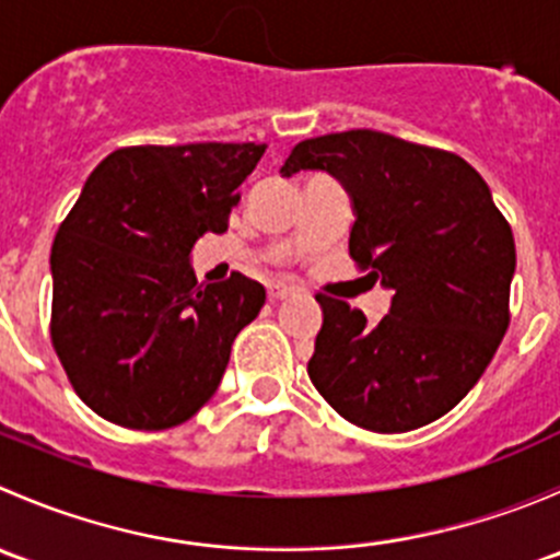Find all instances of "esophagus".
Returning <instances> with one entry per match:
<instances>
[{"label":"esophagus","instance_id":"obj_1","mask_svg":"<svg viewBox=\"0 0 560 560\" xmlns=\"http://www.w3.org/2000/svg\"><path fill=\"white\" fill-rule=\"evenodd\" d=\"M298 287L295 284H284V281H279V284H270V290H268V295L273 298V301H287V298H292V295H298Z\"/></svg>","mask_w":560,"mask_h":560}]
</instances>
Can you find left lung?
I'll return each mask as SVG.
<instances>
[{
    "instance_id": "obj_1",
    "label": "left lung",
    "mask_w": 560,
    "mask_h": 560,
    "mask_svg": "<svg viewBox=\"0 0 560 560\" xmlns=\"http://www.w3.org/2000/svg\"><path fill=\"white\" fill-rule=\"evenodd\" d=\"M301 171L341 180L354 211L349 254L393 292L374 327L360 308L316 295L314 387L376 433L439 420L477 385L510 327V222L466 160L374 129L303 140L281 175Z\"/></svg>"
}]
</instances>
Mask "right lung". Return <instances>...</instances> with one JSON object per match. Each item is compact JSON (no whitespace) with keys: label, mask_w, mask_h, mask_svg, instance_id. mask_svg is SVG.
Returning a JSON list of instances; mask_svg holds the SVG:
<instances>
[{"label":"right lung","mask_w":560,"mask_h":560,"mask_svg":"<svg viewBox=\"0 0 560 560\" xmlns=\"http://www.w3.org/2000/svg\"><path fill=\"white\" fill-rule=\"evenodd\" d=\"M262 143L132 145L83 184L50 248V341L89 409L138 431L189 420L222 382L265 287L200 284L191 248L224 233Z\"/></svg>","instance_id":"add662e5"}]
</instances>
